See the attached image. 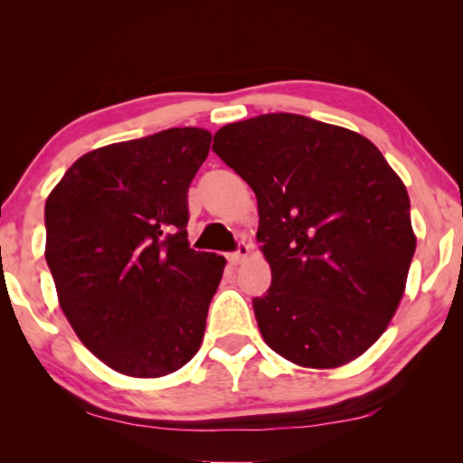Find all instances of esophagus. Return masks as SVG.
I'll return each mask as SVG.
<instances>
[{
    "label": "esophagus",
    "mask_w": 463,
    "mask_h": 463,
    "mask_svg": "<svg viewBox=\"0 0 463 463\" xmlns=\"http://www.w3.org/2000/svg\"><path fill=\"white\" fill-rule=\"evenodd\" d=\"M249 253H250V245H249V242H245V241H241L237 250H234V253L229 255V261H231L232 265H239V263H242V261L247 260Z\"/></svg>",
    "instance_id": "esophagus-1"
}]
</instances>
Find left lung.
I'll list each match as a JSON object with an SVG mask.
<instances>
[{"label": "left lung", "instance_id": "obj_1", "mask_svg": "<svg viewBox=\"0 0 463 463\" xmlns=\"http://www.w3.org/2000/svg\"><path fill=\"white\" fill-rule=\"evenodd\" d=\"M213 151L257 195L265 343L304 367L362 355L394 317L417 247L401 177L365 137L300 114L226 124Z\"/></svg>", "mask_w": 463, "mask_h": 463}]
</instances>
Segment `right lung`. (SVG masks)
Returning a JSON list of instances; mask_svg holds the SVG:
<instances>
[{"label": "right lung", "instance_id": "add662e5", "mask_svg": "<svg viewBox=\"0 0 463 463\" xmlns=\"http://www.w3.org/2000/svg\"><path fill=\"white\" fill-rule=\"evenodd\" d=\"M213 135L167 128L77 159L44 206L59 304L93 355L159 378L198 354L224 257L187 242V190Z\"/></svg>", "mask_w": 463, "mask_h": 463}]
</instances>
